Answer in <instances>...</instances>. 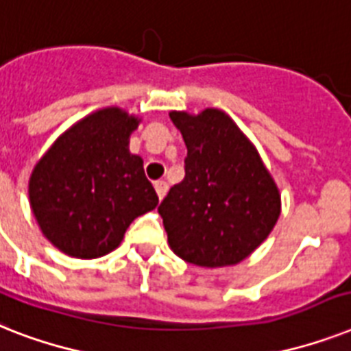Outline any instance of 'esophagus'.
<instances>
[{
	"instance_id": "1",
	"label": "esophagus",
	"mask_w": 351,
	"mask_h": 351,
	"mask_svg": "<svg viewBox=\"0 0 351 351\" xmlns=\"http://www.w3.org/2000/svg\"><path fill=\"white\" fill-rule=\"evenodd\" d=\"M155 189H156V195H158V198H164L167 193V184L164 180H156L155 182Z\"/></svg>"
}]
</instances>
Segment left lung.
<instances>
[{"mask_svg": "<svg viewBox=\"0 0 351 351\" xmlns=\"http://www.w3.org/2000/svg\"><path fill=\"white\" fill-rule=\"evenodd\" d=\"M169 117L187 146L184 180L158 207L169 247L198 267L240 263L274 229L281 213L278 187L223 111Z\"/></svg>", "mask_w": 351, "mask_h": 351, "instance_id": "left-lung-1", "label": "left lung"}]
</instances>
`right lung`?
I'll return each instance as SVG.
<instances>
[{
	"label": "right lung",
	"instance_id": "add662e5",
	"mask_svg": "<svg viewBox=\"0 0 351 351\" xmlns=\"http://www.w3.org/2000/svg\"><path fill=\"white\" fill-rule=\"evenodd\" d=\"M138 121L106 108L77 122L37 162L28 184L43 234L68 256L92 259L119 247L136 216L158 204L142 158L128 149Z\"/></svg>",
	"mask_w": 351,
	"mask_h": 351
}]
</instances>
